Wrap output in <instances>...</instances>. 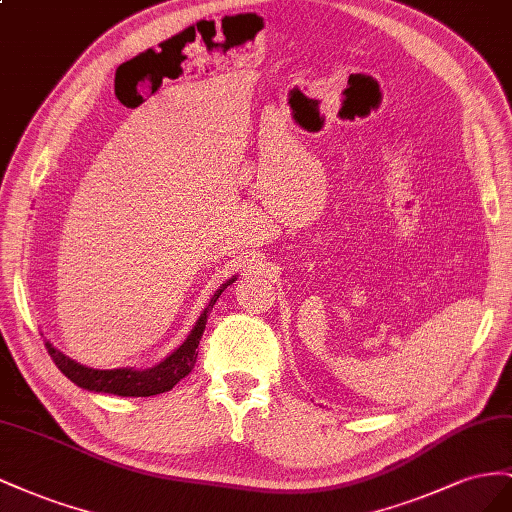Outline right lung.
<instances>
[{
	"label": "right lung",
	"mask_w": 512,
	"mask_h": 512,
	"mask_svg": "<svg viewBox=\"0 0 512 512\" xmlns=\"http://www.w3.org/2000/svg\"><path fill=\"white\" fill-rule=\"evenodd\" d=\"M236 279H229L221 289H216V294L210 298V304L203 309L201 317L197 319L195 328L188 334V339L175 349L171 356H167L163 362H158L152 369H90L83 367V364L75 362L62 354L60 349H55L49 341L47 352L51 360L57 364L70 382H75L77 386L85 390H94V392H109V394H118V397H152V394H160L171 390L175 384L184 379L188 373L195 369L197 362V347L203 337V330H206V321L212 311V306L216 304L218 296L223 294V289L231 285Z\"/></svg>",
	"instance_id": "add662e5"
}]
</instances>
